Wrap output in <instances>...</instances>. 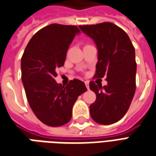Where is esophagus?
<instances>
[{
	"instance_id": "1",
	"label": "esophagus",
	"mask_w": 156,
	"mask_h": 156,
	"mask_svg": "<svg viewBox=\"0 0 156 156\" xmlns=\"http://www.w3.org/2000/svg\"><path fill=\"white\" fill-rule=\"evenodd\" d=\"M85 84H86V87H87V89H89V81H88V80H86V81H85Z\"/></svg>"
}]
</instances>
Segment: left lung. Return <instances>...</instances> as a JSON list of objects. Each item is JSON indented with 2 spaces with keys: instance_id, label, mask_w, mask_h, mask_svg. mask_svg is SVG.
<instances>
[{
  "instance_id": "left-lung-1",
  "label": "left lung",
  "mask_w": 156,
  "mask_h": 156,
  "mask_svg": "<svg viewBox=\"0 0 156 156\" xmlns=\"http://www.w3.org/2000/svg\"><path fill=\"white\" fill-rule=\"evenodd\" d=\"M90 37L98 49L95 78L107 76L108 85L90 82L97 99L90 106L95 122L108 125L125 115L136 89V61L132 42L121 27L112 23L79 26Z\"/></svg>"
}]
</instances>
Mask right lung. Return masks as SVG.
I'll list each match as a JSON object with an SVG mask.
<instances>
[{
  "label": "right lung",
  "instance_id": "add662e5",
  "mask_svg": "<svg viewBox=\"0 0 156 156\" xmlns=\"http://www.w3.org/2000/svg\"><path fill=\"white\" fill-rule=\"evenodd\" d=\"M79 33L76 26L50 24L34 34L22 57V81L27 101L46 125L59 127L69 122L73 105L87 90L77 79L69 80L66 87L55 80V70L64 66L69 44Z\"/></svg>",
  "mask_w": 156,
  "mask_h": 156
}]
</instances>
